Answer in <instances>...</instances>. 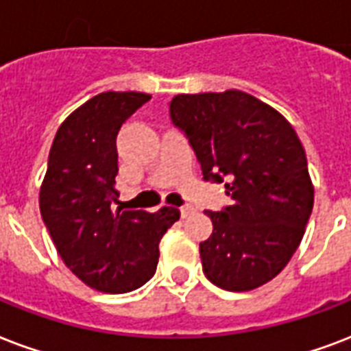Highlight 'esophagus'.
I'll return each mask as SVG.
<instances>
[{
	"label": "esophagus",
	"mask_w": 351,
	"mask_h": 351,
	"mask_svg": "<svg viewBox=\"0 0 351 351\" xmlns=\"http://www.w3.org/2000/svg\"><path fill=\"white\" fill-rule=\"evenodd\" d=\"M193 211H195L193 206H189V204H187V206H182V208H180V215H182V217H184V219H186V217H189V215H191Z\"/></svg>",
	"instance_id": "1"
}]
</instances>
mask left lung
Listing matches in <instances>:
<instances>
[{
	"instance_id": "left-lung-1",
	"label": "left lung",
	"mask_w": 351,
	"mask_h": 351,
	"mask_svg": "<svg viewBox=\"0 0 351 351\" xmlns=\"http://www.w3.org/2000/svg\"><path fill=\"white\" fill-rule=\"evenodd\" d=\"M171 121L193 149L206 182L232 204L204 211L211 235L199 245L202 271L224 291H252L283 271L313 211L307 158L287 119L239 90L182 93Z\"/></svg>"
}]
</instances>
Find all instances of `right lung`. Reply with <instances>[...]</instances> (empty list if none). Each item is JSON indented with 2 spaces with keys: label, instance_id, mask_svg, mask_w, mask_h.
Here are the masks:
<instances>
[{
  "label": "right lung",
  "instance_id": "add662e5",
  "mask_svg": "<svg viewBox=\"0 0 351 351\" xmlns=\"http://www.w3.org/2000/svg\"><path fill=\"white\" fill-rule=\"evenodd\" d=\"M149 99V93L104 92L77 108L53 140L40 189V213L60 258L103 293H128L149 282L160 239L180 219L171 206L156 213L116 210L117 134Z\"/></svg>",
  "mask_w": 351,
  "mask_h": 351
}]
</instances>
